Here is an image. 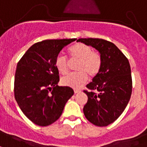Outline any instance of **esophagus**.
Segmentation results:
<instances>
[{
	"mask_svg": "<svg viewBox=\"0 0 147 147\" xmlns=\"http://www.w3.org/2000/svg\"><path fill=\"white\" fill-rule=\"evenodd\" d=\"M74 91V94H79V93H80V92H81L80 90H77V89H75Z\"/></svg>",
	"mask_w": 147,
	"mask_h": 147,
	"instance_id": "1",
	"label": "esophagus"
}]
</instances>
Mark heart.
Segmentation results:
<instances>
[{
	"instance_id": "obj_1",
	"label": "heart",
	"mask_w": 147,
	"mask_h": 147,
	"mask_svg": "<svg viewBox=\"0 0 147 147\" xmlns=\"http://www.w3.org/2000/svg\"><path fill=\"white\" fill-rule=\"evenodd\" d=\"M69 54L72 60H77L79 63L77 65L78 72L72 73L63 77L61 80L64 86L72 88H80L88 80L90 77H94L98 74L102 65L100 54L93 51L91 47L83 43H77L70 47ZM55 67L59 72L65 74L69 70L67 58L63 54H58L55 58Z\"/></svg>"
}]
</instances>
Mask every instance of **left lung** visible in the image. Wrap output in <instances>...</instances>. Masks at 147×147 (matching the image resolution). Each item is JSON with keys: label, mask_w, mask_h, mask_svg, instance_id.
<instances>
[{"label": "left lung", "mask_w": 147, "mask_h": 147, "mask_svg": "<svg viewBox=\"0 0 147 147\" xmlns=\"http://www.w3.org/2000/svg\"><path fill=\"white\" fill-rule=\"evenodd\" d=\"M77 42L90 45L100 52V72L84 90L88 100L84 113L90 122L107 127L122 114L132 94L131 70L128 59L114 44L99 38H80Z\"/></svg>", "instance_id": "obj_1"}]
</instances>
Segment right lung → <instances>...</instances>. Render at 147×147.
Masks as SVG:
<instances>
[{"label":"right lung","instance_id":"add662e5","mask_svg":"<svg viewBox=\"0 0 147 147\" xmlns=\"http://www.w3.org/2000/svg\"><path fill=\"white\" fill-rule=\"evenodd\" d=\"M77 39L45 40L33 44L18 63L14 97L24 114L34 124L46 127L57 120L74 95L70 86H59L55 58Z\"/></svg>","mask_w":147,"mask_h":147}]
</instances>
